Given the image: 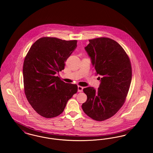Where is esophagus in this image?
<instances>
[{"mask_svg": "<svg viewBox=\"0 0 153 153\" xmlns=\"http://www.w3.org/2000/svg\"><path fill=\"white\" fill-rule=\"evenodd\" d=\"M83 87L80 86H78V92H82L83 91Z\"/></svg>", "mask_w": 153, "mask_h": 153, "instance_id": "obj_1", "label": "esophagus"}]
</instances>
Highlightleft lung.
Segmentation results:
<instances>
[{
  "instance_id": "obj_1",
  "label": "left lung",
  "mask_w": 153,
  "mask_h": 153,
  "mask_svg": "<svg viewBox=\"0 0 153 153\" xmlns=\"http://www.w3.org/2000/svg\"><path fill=\"white\" fill-rule=\"evenodd\" d=\"M85 48L101 75L98 89L83 88L87 101L82 105L84 112L96 121L114 115L124 104L132 79L131 62L126 52L116 41L106 37L89 40Z\"/></svg>"
}]
</instances>
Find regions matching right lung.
Instances as JSON below:
<instances>
[{
    "label": "right lung",
    "instance_id": "1",
    "mask_svg": "<svg viewBox=\"0 0 153 153\" xmlns=\"http://www.w3.org/2000/svg\"><path fill=\"white\" fill-rule=\"evenodd\" d=\"M77 41L42 37L36 41L25 57L23 65L25 96L35 111L45 118L63 112L68 101L78 91L55 74L77 47Z\"/></svg>",
    "mask_w": 153,
    "mask_h": 153
}]
</instances>
